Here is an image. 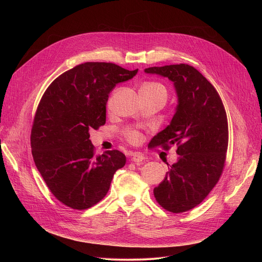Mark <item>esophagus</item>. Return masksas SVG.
<instances>
[{"label":"esophagus","mask_w":262,"mask_h":262,"mask_svg":"<svg viewBox=\"0 0 262 262\" xmlns=\"http://www.w3.org/2000/svg\"><path fill=\"white\" fill-rule=\"evenodd\" d=\"M145 159H146V158H145L143 155H141V154H139V152H136V154L133 155L132 161L135 162V164H141L142 162L145 161Z\"/></svg>","instance_id":"esophagus-1"}]
</instances>
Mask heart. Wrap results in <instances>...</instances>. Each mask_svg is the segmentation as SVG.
Instances as JSON below:
<instances>
[{
  "instance_id": "b5f03b06",
  "label": "heart",
  "mask_w": 262,
  "mask_h": 262,
  "mask_svg": "<svg viewBox=\"0 0 262 262\" xmlns=\"http://www.w3.org/2000/svg\"><path fill=\"white\" fill-rule=\"evenodd\" d=\"M141 88H144L146 90H149V91H152V92H157V93H160L162 95L165 96V98L167 99L168 97V91H167V88L159 83V82H148V83H145ZM126 139L129 143L132 144H137L141 141L142 137H141V134L137 130H130L126 134Z\"/></svg>"
}]
</instances>
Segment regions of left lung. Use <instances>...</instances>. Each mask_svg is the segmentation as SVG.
I'll return each instance as SVG.
<instances>
[{
	"mask_svg": "<svg viewBox=\"0 0 262 262\" xmlns=\"http://www.w3.org/2000/svg\"><path fill=\"white\" fill-rule=\"evenodd\" d=\"M174 83L178 105L171 123L149 144L169 150L177 146L178 161L168 166L165 179L155 188L158 203L179 213L199 205L217 183L226 163L228 120L215 88L189 64L149 67Z\"/></svg>",
	"mask_w": 262,
	"mask_h": 262,
	"instance_id": "obj_1",
	"label": "left lung"
}]
</instances>
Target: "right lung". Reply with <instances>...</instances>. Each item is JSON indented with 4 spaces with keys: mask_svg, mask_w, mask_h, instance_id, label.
I'll return each mask as SVG.
<instances>
[{
    "mask_svg": "<svg viewBox=\"0 0 262 262\" xmlns=\"http://www.w3.org/2000/svg\"><path fill=\"white\" fill-rule=\"evenodd\" d=\"M137 72L114 63L86 62L62 73L43 93L31 130L32 156L51 193L64 205L92 207L125 165L119 150L96 156L89 130L104 125L108 93Z\"/></svg>",
    "mask_w": 262,
    "mask_h": 262,
    "instance_id": "1",
    "label": "right lung"
}]
</instances>
